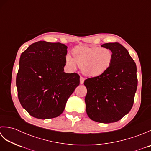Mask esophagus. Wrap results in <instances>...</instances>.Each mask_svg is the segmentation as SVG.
<instances>
[{"mask_svg": "<svg viewBox=\"0 0 151 151\" xmlns=\"http://www.w3.org/2000/svg\"><path fill=\"white\" fill-rule=\"evenodd\" d=\"M84 82V78L82 77V76H81V78H80V82H81V84H82Z\"/></svg>", "mask_w": 151, "mask_h": 151, "instance_id": "obj_1", "label": "esophagus"}]
</instances>
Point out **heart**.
<instances>
[{
	"label": "heart",
	"mask_w": 151,
	"mask_h": 151,
	"mask_svg": "<svg viewBox=\"0 0 151 151\" xmlns=\"http://www.w3.org/2000/svg\"><path fill=\"white\" fill-rule=\"evenodd\" d=\"M71 54L72 56H66L67 65L73 70H75L78 65L84 75L91 77L103 75L114 60L113 52L107 48L78 47L72 50Z\"/></svg>",
	"instance_id": "1"
}]
</instances>
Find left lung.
<instances>
[{
    "mask_svg": "<svg viewBox=\"0 0 151 151\" xmlns=\"http://www.w3.org/2000/svg\"><path fill=\"white\" fill-rule=\"evenodd\" d=\"M110 49L114 60L106 72L84 81L86 112L91 120L111 123L121 120L132 108L137 86L136 63L119 43L101 45Z\"/></svg>",
    "mask_w": 151,
    "mask_h": 151,
    "instance_id": "obj_1",
    "label": "left lung"
}]
</instances>
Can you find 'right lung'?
I'll use <instances>...</instances> for the list:
<instances>
[{"mask_svg": "<svg viewBox=\"0 0 151 151\" xmlns=\"http://www.w3.org/2000/svg\"><path fill=\"white\" fill-rule=\"evenodd\" d=\"M67 48L60 43L40 41L21 54L16 77L18 98L34 117L59 116L80 84L78 74L63 72Z\"/></svg>", "mask_w": 151, "mask_h": 151, "instance_id": "right-lung-1", "label": "right lung"}]
</instances>
